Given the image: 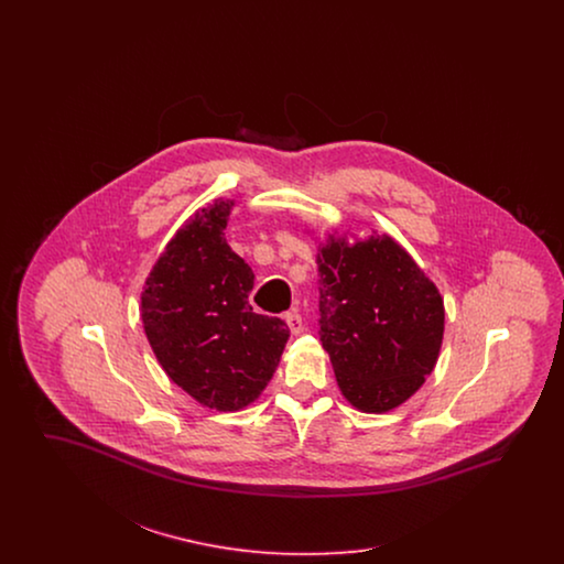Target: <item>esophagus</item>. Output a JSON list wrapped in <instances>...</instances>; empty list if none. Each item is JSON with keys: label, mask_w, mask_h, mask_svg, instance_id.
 Listing matches in <instances>:
<instances>
[{"label": "esophagus", "mask_w": 564, "mask_h": 564, "mask_svg": "<svg viewBox=\"0 0 564 564\" xmlns=\"http://www.w3.org/2000/svg\"><path fill=\"white\" fill-rule=\"evenodd\" d=\"M285 323L290 325V332L297 336L300 332H302V327H304V319H302V315L297 313V311H290V313H285Z\"/></svg>", "instance_id": "obj_1"}]
</instances>
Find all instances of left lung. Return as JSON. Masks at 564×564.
<instances>
[{
  "mask_svg": "<svg viewBox=\"0 0 564 564\" xmlns=\"http://www.w3.org/2000/svg\"><path fill=\"white\" fill-rule=\"evenodd\" d=\"M319 336L343 395L357 410L389 412L433 372L444 300L391 237L329 239L317 253Z\"/></svg>",
  "mask_w": 564,
  "mask_h": 564,
  "instance_id": "8db88e82",
  "label": "left lung"
}]
</instances>
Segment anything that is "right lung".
I'll use <instances>...</instances> for the list:
<instances>
[{"mask_svg": "<svg viewBox=\"0 0 564 564\" xmlns=\"http://www.w3.org/2000/svg\"><path fill=\"white\" fill-rule=\"evenodd\" d=\"M232 200L196 212L171 239L141 294L145 336L162 370L196 402L239 410L269 384L290 338L253 313V270L224 239Z\"/></svg>", "mask_w": 564, "mask_h": 564, "instance_id": "right-lung-1", "label": "right lung"}]
</instances>
